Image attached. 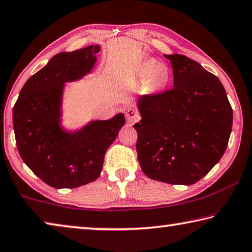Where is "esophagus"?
<instances>
[{"instance_id": "esophagus-1", "label": "esophagus", "mask_w": 252, "mask_h": 252, "mask_svg": "<svg viewBox=\"0 0 252 252\" xmlns=\"http://www.w3.org/2000/svg\"><path fill=\"white\" fill-rule=\"evenodd\" d=\"M126 121H127V122L133 123V122L138 121L140 117H139L138 112H136V111H135L134 109L129 108V109L126 110Z\"/></svg>"}]
</instances>
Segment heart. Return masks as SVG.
<instances>
[{"label":"heart","instance_id":"b5f03b06","mask_svg":"<svg viewBox=\"0 0 252 252\" xmlns=\"http://www.w3.org/2000/svg\"><path fill=\"white\" fill-rule=\"evenodd\" d=\"M138 79L147 85L150 91H161L167 87L171 78L168 65L155 59H147L136 70Z\"/></svg>","mask_w":252,"mask_h":252}]
</instances>
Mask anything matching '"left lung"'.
<instances>
[{"instance_id":"left-lung-1","label":"left lung","mask_w":252,"mask_h":252,"mask_svg":"<svg viewBox=\"0 0 252 252\" xmlns=\"http://www.w3.org/2000/svg\"><path fill=\"white\" fill-rule=\"evenodd\" d=\"M173 88L141 95L136 152L147 177L170 185H193L218 163L227 149L232 108L220 80L181 54L164 55Z\"/></svg>"}]
</instances>
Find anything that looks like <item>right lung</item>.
Returning <instances> with one entry per match:
<instances>
[{
	"mask_svg": "<svg viewBox=\"0 0 252 252\" xmlns=\"http://www.w3.org/2000/svg\"><path fill=\"white\" fill-rule=\"evenodd\" d=\"M99 45L62 52L23 85L13 108L16 147L24 163L42 181L57 189H72L99 178L105 152L118 136L125 116L91 121L81 130L61 126L64 83L88 74Z\"/></svg>",
	"mask_w": 252,
	"mask_h": 252,
	"instance_id": "add662e5",
	"label": "right lung"
}]
</instances>
